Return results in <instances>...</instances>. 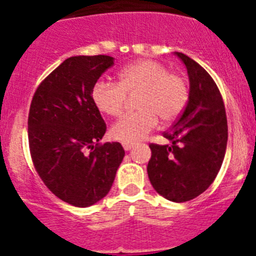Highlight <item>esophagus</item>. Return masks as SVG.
<instances>
[{"label":"esophagus","mask_w":256,"mask_h":256,"mask_svg":"<svg viewBox=\"0 0 256 256\" xmlns=\"http://www.w3.org/2000/svg\"><path fill=\"white\" fill-rule=\"evenodd\" d=\"M122 144H123V148H124V150H126V151H130V148L134 146V144H133V142H123Z\"/></svg>","instance_id":"34e87169"}]
</instances>
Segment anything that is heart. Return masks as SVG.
<instances>
[{
    "label": "heart",
    "instance_id": "heart-1",
    "mask_svg": "<svg viewBox=\"0 0 256 256\" xmlns=\"http://www.w3.org/2000/svg\"><path fill=\"white\" fill-rule=\"evenodd\" d=\"M140 92L138 112L122 116L110 130L112 138L136 142L144 138L159 124L176 120L188 102V87L184 78L169 73L168 68L154 60H141L128 65L118 74V83L97 80L91 90L92 102L102 114L118 116L126 94Z\"/></svg>",
    "mask_w": 256,
    "mask_h": 256
}]
</instances>
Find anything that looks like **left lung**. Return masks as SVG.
I'll return each mask as SVG.
<instances>
[{"instance_id": "left-lung-1", "label": "left lung", "mask_w": 256, "mask_h": 256, "mask_svg": "<svg viewBox=\"0 0 256 256\" xmlns=\"http://www.w3.org/2000/svg\"><path fill=\"white\" fill-rule=\"evenodd\" d=\"M187 69L188 102L172 130V144H151L148 174L158 194L174 202L201 195L214 182L224 159L228 126L224 104L204 68L182 52H174Z\"/></svg>"}]
</instances>
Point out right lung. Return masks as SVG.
<instances>
[{
    "label": "right lung",
    "mask_w": 256,
    "mask_h": 256,
    "mask_svg": "<svg viewBox=\"0 0 256 256\" xmlns=\"http://www.w3.org/2000/svg\"><path fill=\"white\" fill-rule=\"evenodd\" d=\"M112 65V56H72L38 86L30 104L36 170L54 195L73 206L105 198L126 155L119 142L98 144L106 124L91 98L92 86Z\"/></svg>",
    "instance_id": "1"
}]
</instances>
